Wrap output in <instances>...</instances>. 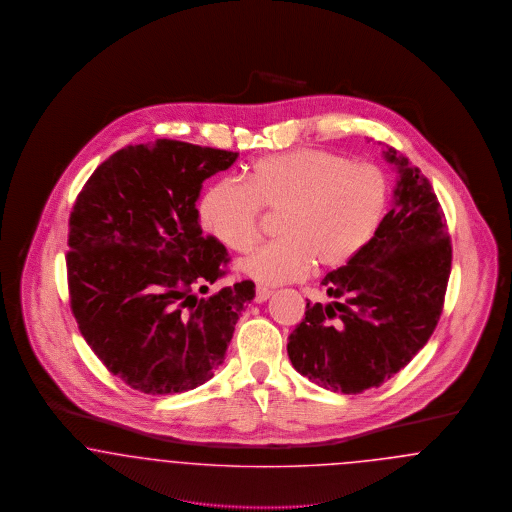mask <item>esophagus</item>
I'll list each match as a JSON object with an SVG mask.
<instances>
[{"instance_id":"obj_1","label":"esophagus","mask_w":512,"mask_h":512,"mask_svg":"<svg viewBox=\"0 0 512 512\" xmlns=\"http://www.w3.org/2000/svg\"><path fill=\"white\" fill-rule=\"evenodd\" d=\"M270 295H272V290H268L265 286H257L255 288V301L257 303H265Z\"/></svg>"}]
</instances>
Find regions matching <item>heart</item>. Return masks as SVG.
I'll return each instance as SVG.
<instances>
[{
	"mask_svg": "<svg viewBox=\"0 0 512 512\" xmlns=\"http://www.w3.org/2000/svg\"><path fill=\"white\" fill-rule=\"evenodd\" d=\"M390 184L372 163L322 149H295L257 159L244 180L222 178L199 205L203 228L219 244L244 251L255 242L261 205L282 209L278 240L249 249L238 270L265 286L353 261L376 236Z\"/></svg>",
	"mask_w": 512,
	"mask_h": 512,
	"instance_id": "1",
	"label": "heart"
}]
</instances>
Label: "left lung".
<instances>
[{
    "label": "left lung",
    "mask_w": 512,
    "mask_h": 512,
    "mask_svg": "<svg viewBox=\"0 0 512 512\" xmlns=\"http://www.w3.org/2000/svg\"><path fill=\"white\" fill-rule=\"evenodd\" d=\"M393 207L370 244L320 282L288 341L293 368L326 390L361 393L411 363L438 326L451 274V240L428 178L393 147Z\"/></svg>",
    "instance_id": "1"
}]
</instances>
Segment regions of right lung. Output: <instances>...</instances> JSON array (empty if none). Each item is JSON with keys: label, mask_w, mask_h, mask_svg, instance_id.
Wrapping results in <instances>:
<instances>
[{"label": "right lung", "mask_w": 512, "mask_h": 512, "mask_svg": "<svg viewBox=\"0 0 512 512\" xmlns=\"http://www.w3.org/2000/svg\"><path fill=\"white\" fill-rule=\"evenodd\" d=\"M238 153L176 140L128 146L103 161L69 219L71 309L86 343L134 390H194L222 365L234 326L255 297L251 280L211 297L226 247L203 236V182Z\"/></svg>", "instance_id": "1"}]
</instances>
